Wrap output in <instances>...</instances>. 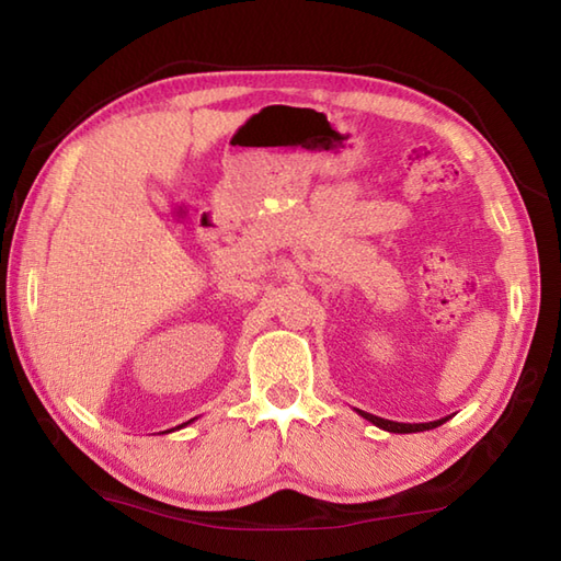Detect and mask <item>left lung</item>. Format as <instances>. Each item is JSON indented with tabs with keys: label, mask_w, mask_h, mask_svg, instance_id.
I'll return each mask as SVG.
<instances>
[{
	"label": "left lung",
	"mask_w": 561,
	"mask_h": 561,
	"mask_svg": "<svg viewBox=\"0 0 561 561\" xmlns=\"http://www.w3.org/2000/svg\"><path fill=\"white\" fill-rule=\"evenodd\" d=\"M356 413L363 415L366 421H370L373 425L387 430V433H399V435H403V433H423V430H433V427L449 421V415H445V419L430 421V423H397V421H387V419H380V415H373V413L360 411V409H356Z\"/></svg>",
	"instance_id": "1"
}]
</instances>
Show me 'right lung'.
<instances>
[{"mask_svg": "<svg viewBox=\"0 0 561 561\" xmlns=\"http://www.w3.org/2000/svg\"><path fill=\"white\" fill-rule=\"evenodd\" d=\"M193 421H195V419H191L188 423H193ZM188 423H184V425H188ZM184 425H179V427H184ZM172 430H176V427H172ZM172 430H164V433H172Z\"/></svg>", "mask_w": 561, "mask_h": 561, "instance_id": "add662e5", "label": "right lung"}]
</instances>
